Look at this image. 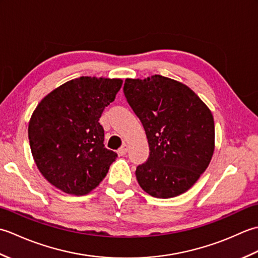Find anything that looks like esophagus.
<instances>
[{
	"label": "esophagus",
	"mask_w": 258,
	"mask_h": 258,
	"mask_svg": "<svg viewBox=\"0 0 258 258\" xmlns=\"http://www.w3.org/2000/svg\"><path fill=\"white\" fill-rule=\"evenodd\" d=\"M127 150H128V145L127 144H123L122 145V147H120V149L117 151V153H118V155H120V156H123V155H125L126 153H127Z\"/></svg>",
	"instance_id": "34e87169"
}]
</instances>
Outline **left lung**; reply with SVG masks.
<instances>
[{
    "label": "left lung",
    "mask_w": 258,
    "mask_h": 258,
    "mask_svg": "<svg viewBox=\"0 0 258 258\" xmlns=\"http://www.w3.org/2000/svg\"><path fill=\"white\" fill-rule=\"evenodd\" d=\"M124 95L144 126L150 157L136 168L143 190L157 199L185 193L215 150L211 109L187 85L162 75L126 79Z\"/></svg>",
    "instance_id": "8db88e82"
}]
</instances>
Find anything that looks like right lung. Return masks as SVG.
Here are the masks:
<instances>
[{"label": "right lung", "instance_id": "obj_1", "mask_svg": "<svg viewBox=\"0 0 258 258\" xmlns=\"http://www.w3.org/2000/svg\"><path fill=\"white\" fill-rule=\"evenodd\" d=\"M122 79L81 76L42 98L29 122L31 152L48 183L71 195H85L106 176L117 157L104 146L100 117Z\"/></svg>", "mask_w": 258, "mask_h": 258}]
</instances>
